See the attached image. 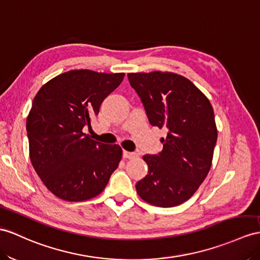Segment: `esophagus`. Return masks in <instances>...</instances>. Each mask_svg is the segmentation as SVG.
I'll return each mask as SVG.
<instances>
[{"label":"esophagus","instance_id":"obj_1","mask_svg":"<svg viewBox=\"0 0 260 260\" xmlns=\"http://www.w3.org/2000/svg\"><path fill=\"white\" fill-rule=\"evenodd\" d=\"M122 156L124 159H135V157L138 156L136 152H129V151H123L122 152Z\"/></svg>","mask_w":260,"mask_h":260}]
</instances>
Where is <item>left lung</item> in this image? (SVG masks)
<instances>
[{
	"mask_svg": "<svg viewBox=\"0 0 260 260\" xmlns=\"http://www.w3.org/2000/svg\"><path fill=\"white\" fill-rule=\"evenodd\" d=\"M149 122L166 128L163 150L145 154L147 176L136 184L149 204L172 207L187 201L212 166L217 130L214 110L204 93L183 76L173 73L128 74Z\"/></svg>",
	"mask_w": 260,
	"mask_h": 260,
	"instance_id": "8db88e82",
	"label": "left lung"
}]
</instances>
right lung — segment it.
Returning <instances> with one entry per match:
<instances>
[{
	"mask_svg": "<svg viewBox=\"0 0 260 260\" xmlns=\"http://www.w3.org/2000/svg\"><path fill=\"white\" fill-rule=\"evenodd\" d=\"M124 74L87 69L61 74L35 96L26 120L30 162L57 198L80 202L104 191L121 160L117 144H104L82 129L99 113L103 101Z\"/></svg>",
	"mask_w": 260,
	"mask_h": 260,
	"instance_id": "1",
	"label": "right lung"
}]
</instances>
